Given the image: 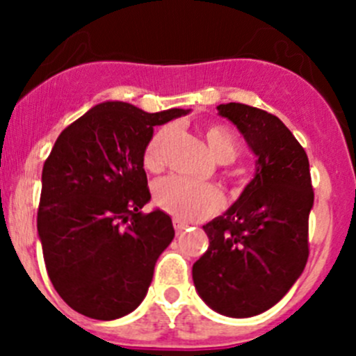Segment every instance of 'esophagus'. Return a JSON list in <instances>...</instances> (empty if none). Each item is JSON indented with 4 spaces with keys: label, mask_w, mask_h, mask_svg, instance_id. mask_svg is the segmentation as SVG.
<instances>
[{
    "label": "esophagus",
    "mask_w": 356,
    "mask_h": 356,
    "mask_svg": "<svg viewBox=\"0 0 356 356\" xmlns=\"http://www.w3.org/2000/svg\"><path fill=\"white\" fill-rule=\"evenodd\" d=\"M186 227H188V224H184V222L179 220V218H174V229H175V232H177V234L184 232Z\"/></svg>",
    "instance_id": "1"
}]
</instances>
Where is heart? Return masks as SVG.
<instances>
[{"mask_svg": "<svg viewBox=\"0 0 356 356\" xmlns=\"http://www.w3.org/2000/svg\"><path fill=\"white\" fill-rule=\"evenodd\" d=\"M203 134L208 149L217 161L229 163L238 156V143L227 127L208 125ZM170 136L172 127L165 125L149 138L143 155V161L148 170H158L163 165V153ZM155 203L161 210L168 211L181 220L193 222L215 213L222 207V195L210 184H200L179 175H170L156 182Z\"/></svg>", "mask_w": 356, "mask_h": 356, "instance_id": "b5f03b06", "label": "heart"}]
</instances>
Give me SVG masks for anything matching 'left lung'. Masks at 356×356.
<instances>
[{
  "instance_id": "left-lung-1",
  "label": "left lung",
  "mask_w": 356,
  "mask_h": 356,
  "mask_svg": "<svg viewBox=\"0 0 356 356\" xmlns=\"http://www.w3.org/2000/svg\"><path fill=\"white\" fill-rule=\"evenodd\" d=\"M217 110L238 127L257 165L241 196L203 225L210 245L193 265V281L211 310L246 318L281 301L307 265L310 163L275 115L243 103Z\"/></svg>"
}]
</instances>
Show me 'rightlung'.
I'll use <instances>...</instances> for the list:
<instances>
[{
    "instance_id": "right-lung-1",
    "label": "right lung",
    "mask_w": 356,
    "mask_h": 356,
    "mask_svg": "<svg viewBox=\"0 0 356 356\" xmlns=\"http://www.w3.org/2000/svg\"><path fill=\"white\" fill-rule=\"evenodd\" d=\"M186 113L105 102L56 139L42 167L38 234L53 288L79 314L113 321L145 300L175 231L165 211H141L152 200L143 155L155 125Z\"/></svg>"
}]
</instances>
